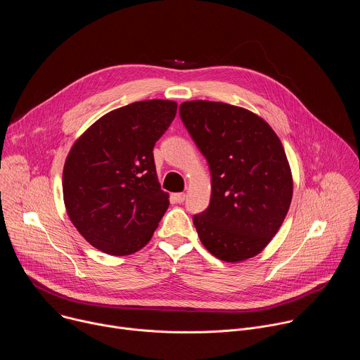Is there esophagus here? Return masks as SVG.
Instances as JSON below:
<instances>
[{
  "mask_svg": "<svg viewBox=\"0 0 360 360\" xmlns=\"http://www.w3.org/2000/svg\"><path fill=\"white\" fill-rule=\"evenodd\" d=\"M172 202H175V203H182L184 200H185V193H182V192H178V193H172Z\"/></svg>",
  "mask_w": 360,
  "mask_h": 360,
  "instance_id": "34e87169",
  "label": "esophagus"
}]
</instances>
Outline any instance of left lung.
<instances>
[{
  "instance_id": "left-lung-1",
  "label": "left lung",
  "mask_w": 360,
  "mask_h": 360,
  "mask_svg": "<svg viewBox=\"0 0 360 360\" xmlns=\"http://www.w3.org/2000/svg\"><path fill=\"white\" fill-rule=\"evenodd\" d=\"M211 169V202L193 215L203 246L226 262L258 255L279 231L293 184L281 139L258 115L212 101L179 105Z\"/></svg>"
}]
</instances>
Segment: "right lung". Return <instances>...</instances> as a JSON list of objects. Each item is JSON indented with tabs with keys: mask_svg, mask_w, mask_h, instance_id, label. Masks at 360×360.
I'll use <instances>...</instances> for the list:
<instances>
[{
	"mask_svg": "<svg viewBox=\"0 0 360 360\" xmlns=\"http://www.w3.org/2000/svg\"><path fill=\"white\" fill-rule=\"evenodd\" d=\"M176 108L165 99L134 102L99 118L71 148L63 174L65 208L96 249L131 255L158 228L169 200L152 150Z\"/></svg>",
	"mask_w": 360,
	"mask_h": 360,
	"instance_id": "1",
	"label": "right lung"
}]
</instances>
